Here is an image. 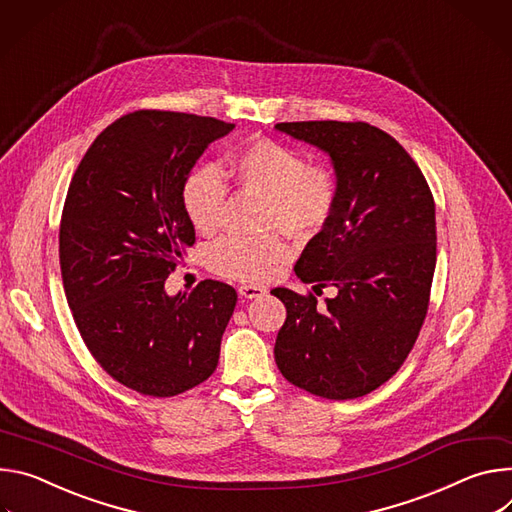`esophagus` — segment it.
<instances>
[{"mask_svg":"<svg viewBox=\"0 0 512 512\" xmlns=\"http://www.w3.org/2000/svg\"><path fill=\"white\" fill-rule=\"evenodd\" d=\"M238 293H240V297H244V299H258V297L266 295V289H264V287H258V285H240Z\"/></svg>","mask_w":512,"mask_h":512,"instance_id":"obj_1","label":"esophagus"}]
</instances>
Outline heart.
<instances>
[{
  "label": "heart",
  "mask_w": 512,
  "mask_h": 512,
  "mask_svg": "<svg viewBox=\"0 0 512 512\" xmlns=\"http://www.w3.org/2000/svg\"><path fill=\"white\" fill-rule=\"evenodd\" d=\"M227 179L266 197L264 223L280 225L295 236L319 232L337 203V183L329 168L307 164L305 156L285 144L258 138L227 158ZM227 199V183L211 164L195 166L181 187L187 219L201 234L215 232ZM289 258V248L274 234L260 238L227 236L209 250L211 268L244 282L268 278Z\"/></svg>",
  "instance_id": "1"
}]
</instances>
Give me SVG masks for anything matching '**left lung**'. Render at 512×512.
<instances>
[{
	"label": "left lung",
	"mask_w": 512,
	"mask_h": 512,
	"mask_svg": "<svg viewBox=\"0 0 512 512\" xmlns=\"http://www.w3.org/2000/svg\"><path fill=\"white\" fill-rule=\"evenodd\" d=\"M278 132L331 160L337 203L295 272L337 295L274 289L287 307L274 344L278 370L323 399H356L384 384L415 346L437 260L435 203L421 168L364 122H285ZM313 287V289H315Z\"/></svg>",
	"instance_id": "1"
}]
</instances>
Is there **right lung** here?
Instances as JSON below:
<instances>
[{"label": "right lung", "mask_w": 512, "mask_h": 512, "mask_svg": "<svg viewBox=\"0 0 512 512\" xmlns=\"http://www.w3.org/2000/svg\"><path fill=\"white\" fill-rule=\"evenodd\" d=\"M236 126L142 109L107 126L69 185L59 256L85 346L124 386L175 396L207 380L238 293L203 280L170 297L164 280L195 244L181 187L207 146Z\"/></svg>", "instance_id": "add662e5"}]
</instances>
